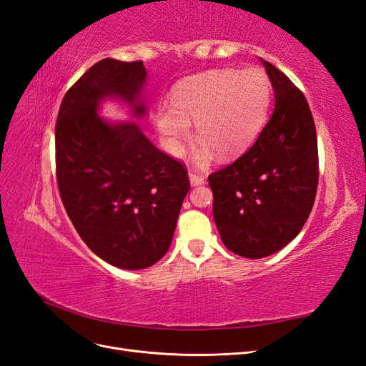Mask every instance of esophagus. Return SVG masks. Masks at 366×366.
Segmentation results:
<instances>
[{"mask_svg":"<svg viewBox=\"0 0 366 366\" xmlns=\"http://www.w3.org/2000/svg\"><path fill=\"white\" fill-rule=\"evenodd\" d=\"M189 182H191V186H200V184L204 183V177L200 172L191 171L189 172Z\"/></svg>","mask_w":366,"mask_h":366,"instance_id":"esophagus-1","label":"esophagus"}]
</instances>
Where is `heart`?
<instances>
[{
	"instance_id": "heart-1",
	"label": "heart",
	"mask_w": 366,
	"mask_h": 366,
	"mask_svg": "<svg viewBox=\"0 0 366 366\" xmlns=\"http://www.w3.org/2000/svg\"><path fill=\"white\" fill-rule=\"evenodd\" d=\"M270 101L272 84L262 70H209L172 88L171 105L157 108L156 125L164 148L180 156L194 122L200 142L192 159L204 166L214 152L232 159L246 151L265 125Z\"/></svg>"
}]
</instances>
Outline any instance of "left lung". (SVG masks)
Returning a JSON list of instances; mask_svg holds the SVG:
<instances>
[{
	"mask_svg": "<svg viewBox=\"0 0 366 366\" xmlns=\"http://www.w3.org/2000/svg\"><path fill=\"white\" fill-rule=\"evenodd\" d=\"M274 109L257 142L207 177L221 241L239 257L259 259L293 241L312 212L319 159L307 99L282 71L262 61Z\"/></svg>",
	"mask_w": 366,
	"mask_h": 366,
	"instance_id": "left-lung-1",
	"label": "left lung"
}]
</instances>
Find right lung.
I'll return each mask as SVG.
<instances>
[{
  "label": "right lung",
  "instance_id": "add662e5",
  "mask_svg": "<svg viewBox=\"0 0 366 366\" xmlns=\"http://www.w3.org/2000/svg\"><path fill=\"white\" fill-rule=\"evenodd\" d=\"M142 61L107 58L65 93L58 113L56 179L65 210L85 244L105 262L140 270L168 252L189 180L136 122H108L101 104L114 99L132 117L148 113Z\"/></svg>",
  "mask_w": 366,
  "mask_h": 366
}]
</instances>
